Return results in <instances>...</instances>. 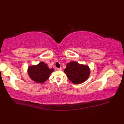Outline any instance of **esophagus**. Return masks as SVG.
<instances>
[{"instance_id":"esophagus-1","label":"esophagus","mask_w":124,"mask_h":124,"mask_svg":"<svg viewBox=\"0 0 124 124\" xmlns=\"http://www.w3.org/2000/svg\"><path fill=\"white\" fill-rule=\"evenodd\" d=\"M56 69H57V70H58V71L62 70V68H57Z\"/></svg>"}]
</instances>
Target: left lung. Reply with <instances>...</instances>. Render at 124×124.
Segmentation results:
<instances>
[{"instance_id": "8db88e82", "label": "left lung", "mask_w": 124, "mask_h": 124, "mask_svg": "<svg viewBox=\"0 0 124 124\" xmlns=\"http://www.w3.org/2000/svg\"><path fill=\"white\" fill-rule=\"evenodd\" d=\"M64 72L72 83L80 84L88 79L91 70L88 66L72 61L67 63Z\"/></svg>"}]
</instances>
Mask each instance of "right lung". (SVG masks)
Segmentation results:
<instances>
[{
	"label": "right lung",
	"mask_w": 124,
	"mask_h": 124,
	"mask_svg": "<svg viewBox=\"0 0 124 124\" xmlns=\"http://www.w3.org/2000/svg\"><path fill=\"white\" fill-rule=\"evenodd\" d=\"M54 71V69H50L47 63L43 62L38 64L29 66L27 69L28 76L36 83H44L50 77V75Z\"/></svg>",
	"instance_id": "add662e5"
}]
</instances>
